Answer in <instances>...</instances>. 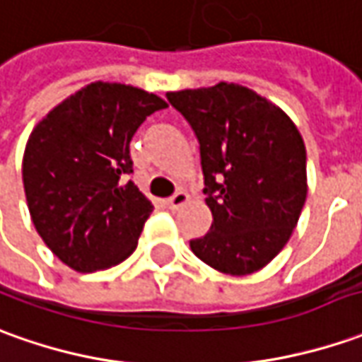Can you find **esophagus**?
<instances>
[{"label": "esophagus", "mask_w": 362, "mask_h": 362, "mask_svg": "<svg viewBox=\"0 0 362 362\" xmlns=\"http://www.w3.org/2000/svg\"><path fill=\"white\" fill-rule=\"evenodd\" d=\"M186 202H188V194L178 190L176 194H172L170 198L166 200V204H168V208H170V210H178L182 204H186Z\"/></svg>", "instance_id": "esophagus-1"}]
</instances>
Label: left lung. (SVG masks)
<instances>
[{
    "label": "left lung",
    "mask_w": 362,
    "mask_h": 362,
    "mask_svg": "<svg viewBox=\"0 0 362 362\" xmlns=\"http://www.w3.org/2000/svg\"><path fill=\"white\" fill-rule=\"evenodd\" d=\"M200 144L210 232L190 240L204 264L230 275L262 269L284 250L307 196L299 130L274 103L233 83L166 93Z\"/></svg>",
    "instance_id": "left-lung-1"
}]
</instances>
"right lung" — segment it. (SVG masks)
I'll list each match as a JSON object with an SVG mask.
<instances>
[{"label": "right lung", "mask_w": 362, "mask_h": 362, "mask_svg": "<svg viewBox=\"0 0 362 362\" xmlns=\"http://www.w3.org/2000/svg\"><path fill=\"white\" fill-rule=\"evenodd\" d=\"M160 97L120 83H90L37 124L27 140L23 186L35 230L81 274L136 250L152 204L127 176L130 140Z\"/></svg>", "instance_id": "1"}]
</instances>
